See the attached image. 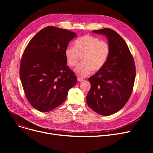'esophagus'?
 <instances>
[{
  "label": "esophagus",
  "mask_w": 153,
  "mask_h": 153,
  "mask_svg": "<svg viewBox=\"0 0 153 153\" xmlns=\"http://www.w3.org/2000/svg\"><path fill=\"white\" fill-rule=\"evenodd\" d=\"M83 80H84V79H83V78H82V77H77V81H78L79 82L82 81Z\"/></svg>",
  "instance_id": "1"
}]
</instances>
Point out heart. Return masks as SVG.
<instances>
[{
  "mask_svg": "<svg viewBox=\"0 0 153 153\" xmlns=\"http://www.w3.org/2000/svg\"><path fill=\"white\" fill-rule=\"evenodd\" d=\"M74 45L66 48L65 57L69 65L74 67L82 56V62L75 69L76 73L81 77L90 74L92 70L94 72L101 70L110 54L109 43L93 36L85 35L79 38L74 42Z\"/></svg>",
  "mask_w": 153,
  "mask_h": 153,
  "instance_id": "b5f03b06",
  "label": "heart"
}]
</instances>
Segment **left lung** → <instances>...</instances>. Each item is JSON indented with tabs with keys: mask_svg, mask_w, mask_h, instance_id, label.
I'll list each match as a JSON object with an SVG mask.
<instances>
[{
	"mask_svg": "<svg viewBox=\"0 0 153 153\" xmlns=\"http://www.w3.org/2000/svg\"><path fill=\"white\" fill-rule=\"evenodd\" d=\"M105 35L110 46L104 67L89 78L91 89L86 100L96 113L108 116L121 110L132 94L136 76L134 59L125 40L110 28L93 30Z\"/></svg>",
	"mask_w": 153,
	"mask_h": 153,
	"instance_id": "left-lung-1",
	"label": "left lung"
}]
</instances>
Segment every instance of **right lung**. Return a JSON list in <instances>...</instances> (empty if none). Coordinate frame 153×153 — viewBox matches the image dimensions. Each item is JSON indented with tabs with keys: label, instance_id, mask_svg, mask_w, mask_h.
Wrapping results in <instances>:
<instances>
[{
	"label": "right lung",
	"instance_id": "1",
	"mask_svg": "<svg viewBox=\"0 0 153 153\" xmlns=\"http://www.w3.org/2000/svg\"><path fill=\"white\" fill-rule=\"evenodd\" d=\"M75 33L53 26L32 38L22 55L20 77L26 97L35 109L50 111L65 101L77 77L68 66L65 50Z\"/></svg>",
	"mask_w": 153,
	"mask_h": 153
}]
</instances>
